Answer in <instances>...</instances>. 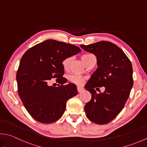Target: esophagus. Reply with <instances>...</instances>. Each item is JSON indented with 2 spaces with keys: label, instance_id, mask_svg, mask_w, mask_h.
Segmentation results:
<instances>
[{
  "label": "esophagus",
  "instance_id": "34e87169",
  "mask_svg": "<svg viewBox=\"0 0 147 147\" xmlns=\"http://www.w3.org/2000/svg\"><path fill=\"white\" fill-rule=\"evenodd\" d=\"M77 90H78V92H82L83 90V88H82L81 87H78Z\"/></svg>",
  "mask_w": 147,
  "mask_h": 147
}]
</instances>
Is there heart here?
<instances>
[{"mask_svg": "<svg viewBox=\"0 0 147 147\" xmlns=\"http://www.w3.org/2000/svg\"><path fill=\"white\" fill-rule=\"evenodd\" d=\"M91 55H92V54H85L82 57V60L84 64H85L86 60H87V59ZM71 60H72L71 57H67V58H65V59L62 60V65L64 69H67L69 67ZM85 77L80 76V75H76V74H71V75L68 76V80H69L70 82L74 83V84L78 85H81L83 84L85 82Z\"/></svg>", "mask_w": 147, "mask_h": 147, "instance_id": "1", "label": "heart"}]
</instances>
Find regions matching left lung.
I'll list each match as a JSON object with an SVG mask.
<instances>
[{
    "mask_svg": "<svg viewBox=\"0 0 147 147\" xmlns=\"http://www.w3.org/2000/svg\"><path fill=\"white\" fill-rule=\"evenodd\" d=\"M85 51L95 55L97 69L85 86L92 95L85 106L88 119L97 124H106L122 110L133 85L131 62L122 49L108 41L80 45ZM105 86L104 93L95 89Z\"/></svg>",
    "mask_w": 147,
    "mask_h": 147,
    "instance_id": "8db88e82",
    "label": "left lung"
}]
</instances>
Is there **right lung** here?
<instances>
[{"label": "right lung", "mask_w": 147, "mask_h": 147, "mask_svg": "<svg viewBox=\"0 0 147 147\" xmlns=\"http://www.w3.org/2000/svg\"><path fill=\"white\" fill-rule=\"evenodd\" d=\"M81 52L76 46L48 39L30 48L22 56L16 74L18 92L32 117L43 123L58 120L64 113L67 100L76 96V85L62 76V60ZM52 78L61 84L49 86Z\"/></svg>", "instance_id": "right-lung-1"}]
</instances>
